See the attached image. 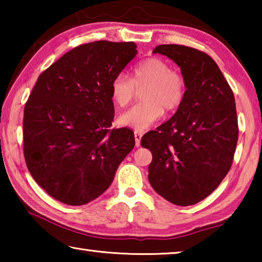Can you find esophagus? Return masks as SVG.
<instances>
[{"label": "esophagus", "instance_id": "obj_1", "mask_svg": "<svg viewBox=\"0 0 262 262\" xmlns=\"http://www.w3.org/2000/svg\"><path fill=\"white\" fill-rule=\"evenodd\" d=\"M134 136H135V144H136V147H139V145L141 144V139H142V134H141V133H139V132H135V134H134Z\"/></svg>", "mask_w": 262, "mask_h": 262}]
</instances>
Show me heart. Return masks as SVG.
I'll use <instances>...</instances> for the list:
<instances>
[{
	"mask_svg": "<svg viewBox=\"0 0 262 262\" xmlns=\"http://www.w3.org/2000/svg\"><path fill=\"white\" fill-rule=\"evenodd\" d=\"M145 88L141 92L143 101L137 103L118 118V123L137 132H143L172 112L183 103L186 82L183 75L172 70L170 64L159 57H149L137 63L130 78L120 73L111 82V97L115 105L125 107L135 96V88Z\"/></svg>",
	"mask_w": 262,
	"mask_h": 262,
	"instance_id": "1",
	"label": "heart"
}]
</instances>
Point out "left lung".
<instances>
[{"instance_id": "obj_1", "label": "left lung", "mask_w": 262, "mask_h": 262, "mask_svg": "<svg viewBox=\"0 0 262 262\" xmlns=\"http://www.w3.org/2000/svg\"><path fill=\"white\" fill-rule=\"evenodd\" d=\"M180 67L186 82L183 103L170 120L145 134L152 154L149 181L165 200L192 206L206 199L228 174L238 141L236 101L216 62L183 45H159Z\"/></svg>"}]
</instances>
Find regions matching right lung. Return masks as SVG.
<instances>
[{
  "label": "right lung",
  "instance_id": "right-lung-1",
  "mask_svg": "<svg viewBox=\"0 0 262 262\" xmlns=\"http://www.w3.org/2000/svg\"><path fill=\"white\" fill-rule=\"evenodd\" d=\"M136 53L134 42L84 43L38 77L24 107V157L35 183L55 200H95L134 148L130 129L111 128V82Z\"/></svg>",
  "mask_w": 262,
  "mask_h": 262
}]
</instances>
